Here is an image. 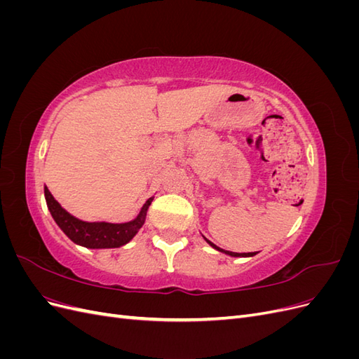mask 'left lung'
I'll return each instance as SVG.
<instances>
[{"instance_id":"left-lung-1","label":"left lung","mask_w":359,"mask_h":359,"mask_svg":"<svg viewBox=\"0 0 359 359\" xmlns=\"http://www.w3.org/2000/svg\"><path fill=\"white\" fill-rule=\"evenodd\" d=\"M203 240H205L206 243H208L214 250H217V252H222V253H224V255H227V256H231V257H253V256L257 255V252H253V253H235V252H227V250H223V248H220V247H217L215 244H212L211 241L206 240L205 236H203Z\"/></svg>"}]
</instances>
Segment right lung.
I'll return each mask as SVG.
<instances>
[{"instance_id":"obj_1","label":"right lung","mask_w":359,"mask_h":359,"mask_svg":"<svg viewBox=\"0 0 359 359\" xmlns=\"http://www.w3.org/2000/svg\"><path fill=\"white\" fill-rule=\"evenodd\" d=\"M45 198L48 210L55 220L60 229L70 240L86 248H118L130 243L144 226L147 211L154 198H149L133 220L127 223H107V222H83L67 212L52 196L48 187H45Z\"/></svg>"}]
</instances>
